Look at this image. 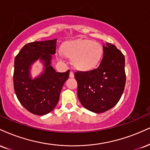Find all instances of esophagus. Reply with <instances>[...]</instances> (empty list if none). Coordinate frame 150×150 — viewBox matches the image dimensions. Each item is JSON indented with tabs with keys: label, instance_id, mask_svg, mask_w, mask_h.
Here are the masks:
<instances>
[{
	"label": "esophagus",
	"instance_id": "obj_1",
	"mask_svg": "<svg viewBox=\"0 0 150 150\" xmlns=\"http://www.w3.org/2000/svg\"><path fill=\"white\" fill-rule=\"evenodd\" d=\"M69 77H70V78H73V77H74V73H73V71H70V72Z\"/></svg>",
	"mask_w": 150,
	"mask_h": 150
}]
</instances>
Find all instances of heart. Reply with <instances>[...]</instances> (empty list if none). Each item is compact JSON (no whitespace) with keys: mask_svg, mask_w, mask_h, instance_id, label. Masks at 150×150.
I'll list each match as a JSON object with an SVG mask.
<instances>
[{"mask_svg":"<svg viewBox=\"0 0 150 150\" xmlns=\"http://www.w3.org/2000/svg\"><path fill=\"white\" fill-rule=\"evenodd\" d=\"M61 52L71 59V64L80 71L94 69L101 61L103 47L100 43L89 39L79 38L64 42Z\"/></svg>","mask_w":150,"mask_h":150,"instance_id":"heart-1","label":"heart"}]
</instances>
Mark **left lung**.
<instances>
[{"label": "left lung", "instance_id": "left-lung-1", "mask_svg": "<svg viewBox=\"0 0 150 150\" xmlns=\"http://www.w3.org/2000/svg\"><path fill=\"white\" fill-rule=\"evenodd\" d=\"M99 66L90 71H77V96L88 110L101 113L116 105L126 84L125 58L120 50L106 42Z\"/></svg>", "mask_w": 150, "mask_h": 150}]
</instances>
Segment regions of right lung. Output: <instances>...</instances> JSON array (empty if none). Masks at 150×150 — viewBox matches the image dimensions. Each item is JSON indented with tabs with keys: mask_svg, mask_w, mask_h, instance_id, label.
Listing matches in <instances>:
<instances>
[{
	"mask_svg": "<svg viewBox=\"0 0 150 150\" xmlns=\"http://www.w3.org/2000/svg\"><path fill=\"white\" fill-rule=\"evenodd\" d=\"M57 40L28 43L14 59V92L20 103L34 115H45L53 110L59 102L63 85L69 77V70L58 73L51 66ZM38 59L43 62L44 71L33 79L30 66Z\"/></svg>",
	"mask_w": 150,
	"mask_h": 150,
	"instance_id": "obj_1",
	"label": "right lung"
}]
</instances>
